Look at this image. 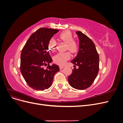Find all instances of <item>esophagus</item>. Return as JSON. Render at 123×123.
Returning a JSON list of instances; mask_svg holds the SVG:
<instances>
[{"label":"esophagus","mask_w":123,"mask_h":123,"mask_svg":"<svg viewBox=\"0 0 123 123\" xmlns=\"http://www.w3.org/2000/svg\"><path fill=\"white\" fill-rule=\"evenodd\" d=\"M64 68V66H62V65L59 66V68H60V69H62V68Z\"/></svg>","instance_id":"esophagus-1"}]
</instances>
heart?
Here are the masks:
<instances>
[{
    "instance_id": "heart-1",
    "label": "heart",
    "mask_w": 123,
    "mask_h": 123,
    "mask_svg": "<svg viewBox=\"0 0 123 123\" xmlns=\"http://www.w3.org/2000/svg\"><path fill=\"white\" fill-rule=\"evenodd\" d=\"M59 38L66 43V49L69 50L72 53H76L79 50V43L76 41L74 40L73 35L71 31L66 30L62 32L59 35ZM56 45V42L55 40L53 38H50L48 42L49 50L51 52L54 51ZM71 56V55L69 51L59 52L55 55L54 61L58 65H64L66 62L70 58Z\"/></svg>"
}]
</instances>
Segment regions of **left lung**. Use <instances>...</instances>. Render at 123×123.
Wrapping results in <instances>:
<instances>
[{"mask_svg":"<svg viewBox=\"0 0 123 123\" xmlns=\"http://www.w3.org/2000/svg\"><path fill=\"white\" fill-rule=\"evenodd\" d=\"M79 38V51L71 62L74 66L72 74L68 77L69 84L79 90L89 87L93 83L99 71V55L92 40L80 31H76Z\"/></svg>","mask_w":123,"mask_h":123,"instance_id":"1","label":"left lung"}]
</instances>
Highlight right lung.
Masks as SVG:
<instances>
[{
    "instance_id": "1",
    "label": "right lung",
    "mask_w": 123,
    "mask_h": 123,
    "mask_svg": "<svg viewBox=\"0 0 123 123\" xmlns=\"http://www.w3.org/2000/svg\"><path fill=\"white\" fill-rule=\"evenodd\" d=\"M59 30L41 28L30 36L21 51V73L29 87L36 90H44L52 83L55 74L59 70L49 52L48 42ZM44 66H47L45 69Z\"/></svg>"
}]
</instances>
